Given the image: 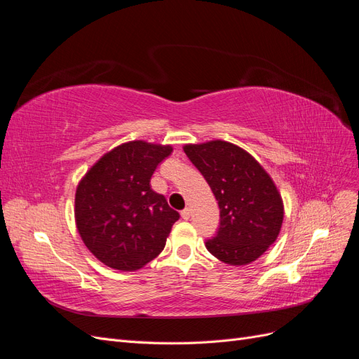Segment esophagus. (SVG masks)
Wrapping results in <instances>:
<instances>
[{"label":"esophagus","mask_w":359,"mask_h":359,"mask_svg":"<svg viewBox=\"0 0 359 359\" xmlns=\"http://www.w3.org/2000/svg\"><path fill=\"white\" fill-rule=\"evenodd\" d=\"M190 214H191V212H190V210H189V208H186V210H182V211H181V217H182L184 220H189V219H190Z\"/></svg>","instance_id":"esophagus-1"}]
</instances>
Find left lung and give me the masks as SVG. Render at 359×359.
<instances>
[{
  "instance_id": "1",
  "label": "left lung",
  "mask_w": 359,
  "mask_h": 359,
  "mask_svg": "<svg viewBox=\"0 0 359 359\" xmlns=\"http://www.w3.org/2000/svg\"><path fill=\"white\" fill-rule=\"evenodd\" d=\"M184 153L208 182L220 208L208 252L229 265H247L274 244L283 223V201L274 181L247 151L224 140L186 145Z\"/></svg>"
}]
</instances>
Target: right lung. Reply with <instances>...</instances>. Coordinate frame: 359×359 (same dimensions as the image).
I'll return each mask as SVG.
<instances>
[{
    "mask_svg": "<svg viewBox=\"0 0 359 359\" xmlns=\"http://www.w3.org/2000/svg\"><path fill=\"white\" fill-rule=\"evenodd\" d=\"M170 145L132 140L106 153L81 180L76 227L104 265L136 271L157 257L180 214L151 189V177Z\"/></svg>",
    "mask_w": 359,
    "mask_h": 359,
    "instance_id": "right-lung-1",
    "label": "right lung"
}]
</instances>
